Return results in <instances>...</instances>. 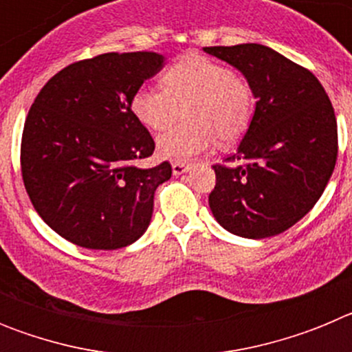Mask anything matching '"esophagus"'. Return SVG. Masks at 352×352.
Returning <instances> with one entry per match:
<instances>
[{
  "mask_svg": "<svg viewBox=\"0 0 352 352\" xmlns=\"http://www.w3.org/2000/svg\"><path fill=\"white\" fill-rule=\"evenodd\" d=\"M188 170H190V166H188V164H182V162H174L173 164L174 176H182V174L188 173Z\"/></svg>",
  "mask_w": 352,
  "mask_h": 352,
  "instance_id": "esophagus-1",
  "label": "esophagus"
}]
</instances>
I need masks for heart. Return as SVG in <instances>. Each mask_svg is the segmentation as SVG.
<instances>
[{
  "label": "heart",
  "instance_id": "b5f03b06",
  "mask_svg": "<svg viewBox=\"0 0 352 352\" xmlns=\"http://www.w3.org/2000/svg\"><path fill=\"white\" fill-rule=\"evenodd\" d=\"M164 88L142 86L132 96V113L149 130L173 125L185 109L186 125L162 133L157 141L160 157L170 162L194 160L211 148L238 141L254 113V95L241 77L227 65L206 56L186 54L162 77Z\"/></svg>",
  "mask_w": 352,
  "mask_h": 352
}]
</instances>
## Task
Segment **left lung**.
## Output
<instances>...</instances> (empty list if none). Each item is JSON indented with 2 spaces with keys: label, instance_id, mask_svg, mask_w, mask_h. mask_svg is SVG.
Returning <instances> with one entry per match:
<instances>
[{
  "label": "left lung",
  "instance_id": "1",
  "mask_svg": "<svg viewBox=\"0 0 352 352\" xmlns=\"http://www.w3.org/2000/svg\"><path fill=\"white\" fill-rule=\"evenodd\" d=\"M243 74L256 111L227 166H213L214 220L241 238L287 231L324 192L338 153L333 105L312 72L261 43L204 47ZM239 160V166L232 162Z\"/></svg>",
  "mask_w": 352,
  "mask_h": 352
}]
</instances>
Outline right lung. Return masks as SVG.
I'll return each mask as SVG.
<instances>
[{
	"label": "right lung",
	"mask_w": 352,
	"mask_h": 352,
	"mask_svg": "<svg viewBox=\"0 0 352 352\" xmlns=\"http://www.w3.org/2000/svg\"><path fill=\"white\" fill-rule=\"evenodd\" d=\"M166 65L157 52H107L58 72L24 123L23 179L42 220L70 243L116 250L138 241L153 214L169 162L151 169L155 141L132 96Z\"/></svg>",
	"instance_id": "right-lung-1"
}]
</instances>
